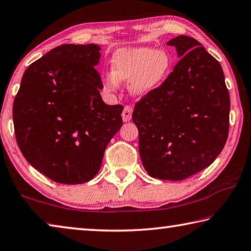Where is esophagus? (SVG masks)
I'll return each instance as SVG.
<instances>
[{
	"label": "esophagus",
	"instance_id": "obj_1",
	"mask_svg": "<svg viewBox=\"0 0 251 251\" xmlns=\"http://www.w3.org/2000/svg\"><path fill=\"white\" fill-rule=\"evenodd\" d=\"M132 108L130 107V105H126L125 109H123L122 111V119L125 122H128L131 120V118H132Z\"/></svg>",
	"mask_w": 251,
	"mask_h": 251
}]
</instances>
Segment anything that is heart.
<instances>
[{
  "instance_id": "b5f03b06",
  "label": "heart",
  "mask_w": 251,
  "mask_h": 251,
  "mask_svg": "<svg viewBox=\"0 0 251 251\" xmlns=\"http://www.w3.org/2000/svg\"><path fill=\"white\" fill-rule=\"evenodd\" d=\"M172 59L164 50L149 47L120 48L111 59V74L104 78L103 87L116 91L119 82L129 81L134 96H146L155 90L170 74Z\"/></svg>"
}]
</instances>
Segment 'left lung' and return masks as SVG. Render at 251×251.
Returning <instances> with one entry per match:
<instances>
[{
    "mask_svg": "<svg viewBox=\"0 0 251 251\" xmlns=\"http://www.w3.org/2000/svg\"><path fill=\"white\" fill-rule=\"evenodd\" d=\"M168 45L181 59L135 103L132 120L148 174L181 181L209 166L225 147L230 98L221 64L200 42L179 35Z\"/></svg>",
    "mask_w": 251,
    "mask_h": 251,
    "instance_id": "8db88e82",
    "label": "left lung"
}]
</instances>
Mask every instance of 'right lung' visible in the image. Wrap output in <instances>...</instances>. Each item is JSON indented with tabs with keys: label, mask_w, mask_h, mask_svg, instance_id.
<instances>
[{
	"label": "right lung",
	"mask_w": 251,
	"mask_h": 251,
	"mask_svg": "<svg viewBox=\"0 0 251 251\" xmlns=\"http://www.w3.org/2000/svg\"><path fill=\"white\" fill-rule=\"evenodd\" d=\"M100 50L95 44H64L22 78L13 103L16 141L26 161L54 182L94 178L122 126L123 105L105 104L100 96Z\"/></svg>",
	"instance_id": "add662e5"
}]
</instances>
